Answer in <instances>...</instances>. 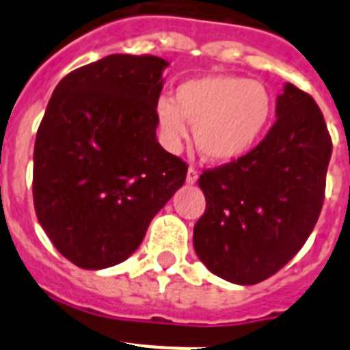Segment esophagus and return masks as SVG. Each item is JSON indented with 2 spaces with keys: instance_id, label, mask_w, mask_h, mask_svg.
I'll return each instance as SVG.
<instances>
[{
  "instance_id": "34e87169",
  "label": "esophagus",
  "mask_w": 350,
  "mask_h": 350,
  "mask_svg": "<svg viewBox=\"0 0 350 350\" xmlns=\"http://www.w3.org/2000/svg\"><path fill=\"white\" fill-rule=\"evenodd\" d=\"M196 180H198V172L194 168H189L187 170V175H185V182H187V184L189 185H193V184H196Z\"/></svg>"
}]
</instances>
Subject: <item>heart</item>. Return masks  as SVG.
<instances>
[{
    "label": "heart",
    "instance_id": "b5f03b06",
    "mask_svg": "<svg viewBox=\"0 0 350 350\" xmlns=\"http://www.w3.org/2000/svg\"><path fill=\"white\" fill-rule=\"evenodd\" d=\"M273 112V96L265 83L228 73L184 80L175 101L163 96L156 103L165 147L177 150L191 122L198 154L212 165H230L247 156L268 133Z\"/></svg>",
    "mask_w": 350,
    "mask_h": 350
}]
</instances>
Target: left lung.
I'll return each instance as SVG.
<instances>
[{"instance_id": "obj_1", "label": "left lung", "mask_w": 350, "mask_h": 350, "mask_svg": "<svg viewBox=\"0 0 350 350\" xmlns=\"http://www.w3.org/2000/svg\"><path fill=\"white\" fill-rule=\"evenodd\" d=\"M277 122L242 159L206 170V208L194 226L200 261L221 279L252 286L298 254L319 219L332 138L312 96L284 85Z\"/></svg>"}]
</instances>
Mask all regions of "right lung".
<instances>
[{
  "instance_id": "1",
  "label": "right lung",
  "mask_w": 350,
  "mask_h": 350,
  "mask_svg": "<svg viewBox=\"0 0 350 350\" xmlns=\"http://www.w3.org/2000/svg\"><path fill=\"white\" fill-rule=\"evenodd\" d=\"M168 61L112 54L64 77L35 142L33 202L54 247L83 270L119 265L184 185L156 137Z\"/></svg>"
}]
</instances>
